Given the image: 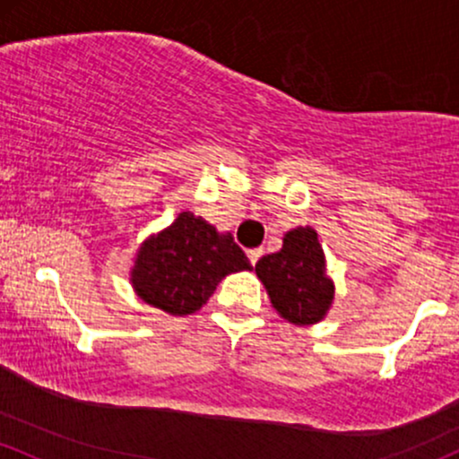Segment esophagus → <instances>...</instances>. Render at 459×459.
Returning a JSON list of instances; mask_svg holds the SVG:
<instances>
[{"mask_svg": "<svg viewBox=\"0 0 459 459\" xmlns=\"http://www.w3.org/2000/svg\"><path fill=\"white\" fill-rule=\"evenodd\" d=\"M261 255H264V250L261 248H253V250H248V259H250V264H256V261L261 259Z\"/></svg>", "mask_w": 459, "mask_h": 459, "instance_id": "esophagus-1", "label": "esophagus"}]
</instances>
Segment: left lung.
I'll return each mask as SVG.
<instances>
[{"label":"left lung","instance_id":"1","mask_svg":"<svg viewBox=\"0 0 459 459\" xmlns=\"http://www.w3.org/2000/svg\"><path fill=\"white\" fill-rule=\"evenodd\" d=\"M255 272L272 307L291 325H316L333 303L335 285L326 276L325 253L311 226L287 230L283 248L261 256Z\"/></svg>","mask_w":459,"mask_h":459}]
</instances>
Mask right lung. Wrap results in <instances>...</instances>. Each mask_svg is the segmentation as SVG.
<instances>
[{
    "mask_svg": "<svg viewBox=\"0 0 459 459\" xmlns=\"http://www.w3.org/2000/svg\"><path fill=\"white\" fill-rule=\"evenodd\" d=\"M248 256L230 233L183 211L137 250L130 281L141 300L172 316L198 311L224 276L250 270Z\"/></svg>",
    "mask_w": 459,
    "mask_h": 459,
    "instance_id": "add662e5",
    "label": "right lung"
}]
</instances>
